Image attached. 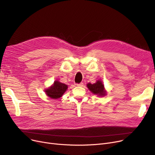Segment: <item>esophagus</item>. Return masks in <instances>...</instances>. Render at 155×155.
I'll return each instance as SVG.
<instances>
[{
  "label": "esophagus",
  "mask_w": 155,
  "mask_h": 155,
  "mask_svg": "<svg viewBox=\"0 0 155 155\" xmlns=\"http://www.w3.org/2000/svg\"><path fill=\"white\" fill-rule=\"evenodd\" d=\"M76 86H79V87H82V86H83V83L81 82V83H79V84H76Z\"/></svg>",
  "instance_id": "1"
}]
</instances>
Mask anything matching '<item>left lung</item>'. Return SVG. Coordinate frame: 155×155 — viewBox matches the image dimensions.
Listing matches in <instances>:
<instances>
[{
  "mask_svg": "<svg viewBox=\"0 0 155 155\" xmlns=\"http://www.w3.org/2000/svg\"><path fill=\"white\" fill-rule=\"evenodd\" d=\"M87 87L94 94L97 95L98 96H104L106 95V91L104 89V86L102 84V82L101 80L97 81L94 84H91L88 83Z\"/></svg>",
  "mask_w": 155,
  "mask_h": 155,
  "instance_id": "left-lung-1",
  "label": "left lung"
}]
</instances>
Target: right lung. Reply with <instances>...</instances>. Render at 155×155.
<instances>
[{
	"label": "right lung",
	"mask_w": 155,
	"mask_h": 155,
	"mask_svg": "<svg viewBox=\"0 0 155 155\" xmlns=\"http://www.w3.org/2000/svg\"><path fill=\"white\" fill-rule=\"evenodd\" d=\"M68 89V86L63 83L55 81L51 86L48 89H46L45 91L48 96L51 99H56L61 97L65 91Z\"/></svg>",
	"instance_id": "obj_1"
}]
</instances>
